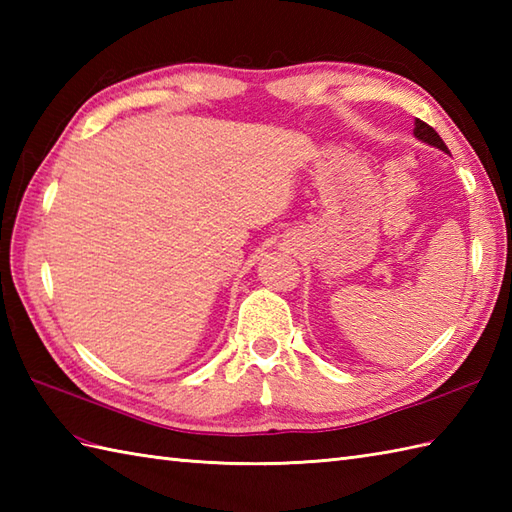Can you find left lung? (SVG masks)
I'll list each match as a JSON object with an SVG mask.
<instances>
[{
  "label": "left lung",
  "instance_id": "left-lung-1",
  "mask_svg": "<svg viewBox=\"0 0 512 512\" xmlns=\"http://www.w3.org/2000/svg\"><path fill=\"white\" fill-rule=\"evenodd\" d=\"M413 134H416V138L422 140V143H429V145L438 147L442 151H449L447 145H444V140L438 136L436 129H433L431 125H427L424 121H420V118H416V127H413Z\"/></svg>",
  "mask_w": 512,
  "mask_h": 512
}]
</instances>
